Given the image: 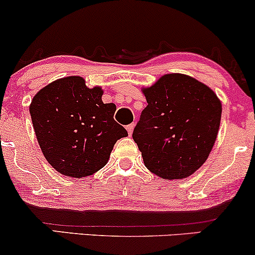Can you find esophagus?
I'll return each mask as SVG.
<instances>
[{
	"label": "esophagus",
	"instance_id": "1",
	"mask_svg": "<svg viewBox=\"0 0 255 255\" xmlns=\"http://www.w3.org/2000/svg\"><path fill=\"white\" fill-rule=\"evenodd\" d=\"M134 127H135V124H134V122H133V124L127 126V131H128V134H129V135H131V133H133Z\"/></svg>",
	"mask_w": 255,
	"mask_h": 255
}]
</instances>
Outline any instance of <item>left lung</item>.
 Masks as SVG:
<instances>
[{
    "label": "left lung",
    "mask_w": 255,
    "mask_h": 255,
    "mask_svg": "<svg viewBox=\"0 0 255 255\" xmlns=\"http://www.w3.org/2000/svg\"><path fill=\"white\" fill-rule=\"evenodd\" d=\"M133 139L145 166L168 180L191 176L204 164L217 137L222 104L215 92L194 78L166 74L144 89Z\"/></svg>",
    "instance_id": "obj_1"
}]
</instances>
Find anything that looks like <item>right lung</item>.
Instances as JSON below:
<instances>
[{
  "instance_id": "1",
  "label": "right lung",
  "mask_w": 255,
  "mask_h": 255,
  "mask_svg": "<svg viewBox=\"0 0 255 255\" xmlns=\"http://www.w3.org/2000/svg\"><path fill=\"white\" fill-rule=\"evenodd\" d=\"M101 87L89 89L80 77L49 84L34 96L30 114L45 159L72 177L95 174L109 160L127 130L114 120L116 105L102 102Z\"/></svg>"
}]
</instances>
